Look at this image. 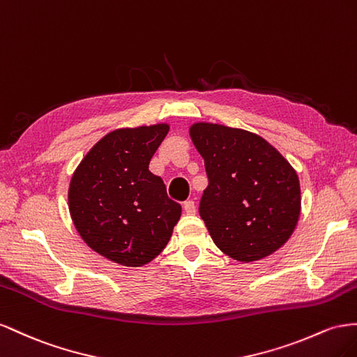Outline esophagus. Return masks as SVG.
I'll list each match as a JSON object with an SVG mask.
<instances>
[{"label": "esophagus", "instance_id": "1", "mask_svg": "<svg viewBox=\"0 0 357 357\" xmlns=\"http://www.w3.org/2000/svg\"><path fill=\"white\" fill-rule=\"evenodd\" d=\"M184 211H185V213H188V215H195V213H196L195 202H192V200L184 202Z\"/></svg>", "mask_w": 357, "mask_h": 357}]
</instances>
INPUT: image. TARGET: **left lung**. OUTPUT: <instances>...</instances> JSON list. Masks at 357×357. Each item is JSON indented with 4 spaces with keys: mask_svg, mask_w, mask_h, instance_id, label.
<instances>
[{
    "mask_svg": "<svg viewBox=\"0 0 357 357\" xmlns=\"http://www.w3.org/2000/svg\"><path fill=\"white\" fill-rule=\"evenodd\" d=\"M190 137L209 179L199 212L213 243L250 263L289 241L301 215L298 173L268 140L212 122H196Z\"/></svg>",
    "mask_w": 357,
    "mask_h": 357,
    "instance_id": "left-lung-1",
    "label": "left lung"
}]
</instances>
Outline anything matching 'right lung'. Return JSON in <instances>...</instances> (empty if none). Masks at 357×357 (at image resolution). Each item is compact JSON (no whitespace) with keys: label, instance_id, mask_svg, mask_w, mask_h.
Listing matches in <instances>:
<instances>
[{"label":"right lung","instance_id":"1","mask_svg":"<svg viewBox=\"0 0 357 357\" xmlns=\"http://www.w3.org/2000/svg\"><path fill=\"white\" fill-rule=\"evenodd\" d=\"M169 124L118 128L79 162L68 187V209L86 245L107 260L139 268L166 248L181 218L149 161Z\"/></svg>","mask_w":357,"mask_h":357}]
</instances>
